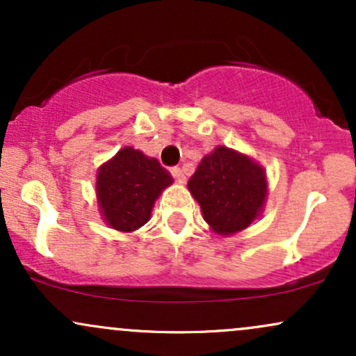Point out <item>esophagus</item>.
<instances>
[{
  "instance_id": "1",
  "label": "esophagus",
  "mask_w": 356,
  "mask_h": 356,
  "mask_svg": "<svg viewBox=\"0 0 356 356\" xmlns=\"http://www.w3.org/2000/svg\"><path fill=\"white\" fill-rule=\"evenodd\" d=\"M170 174H172L175 182H179V184L186 182V177H184V172H182L181 167H172V169H170Z\"/></svg>"
}]
</instances>
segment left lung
Returning <instances> with one entry per match:
<instances>
[{"instance_id": "1", "label": "left lung", "mask_w": 356, "mask_h": 356, "mask_svg": "<svg viewBox=\"0 0 356 356\" xmlns=\"http://www.w3.org/2000/svg\"><path fill=\"white\" fill-rule=\"evenodd\" d=\"M202 218L219 236L244 231L261 216L268 195V177L254 159L226 145L204 155L187 182Z\"/></svg>"}]
</instances>
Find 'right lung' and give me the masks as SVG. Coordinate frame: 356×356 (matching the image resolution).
<instances>
[{"label":"right lung","mask_w":356,"mask_h":356,"mask_svg":"<svg viewBox=\"0 0 356 356\" xmlns=\"http://www.w3.org/2000/svg\"><path fill=\"white\" fill-rule=\"evenodd\" d=\"M172 182V175L157 159L147 157L134 147H124L97 172L102 219L115 231H137L150 219L155 201Z\"/></svg>","instance_id":"right-lung-1"}]
</instances>
